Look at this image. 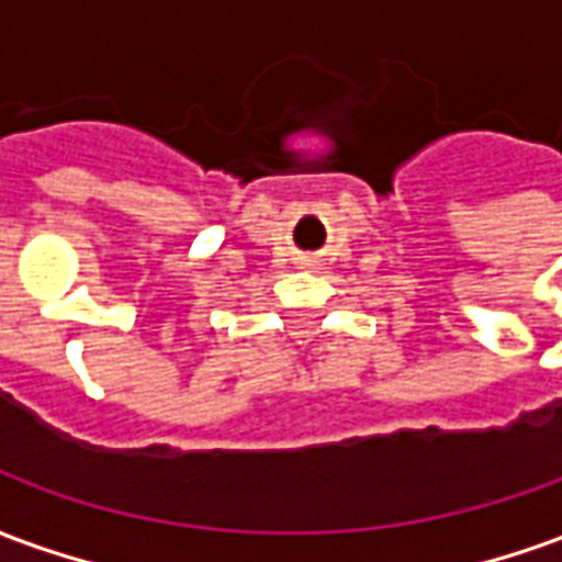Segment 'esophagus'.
<instances>
[{
  "instance_id": "obj_1",
  "label": "esophagus",
  "mask_w": 562,
  "mask_h": 562,
  "mask_svg": "<svg viewBox=\"0 0 562 562\" xmlns=\"http://www.w3.org/2000/svg\"><path fill=\"white\" fill-rule=\"evenodd\" d=\"M316 265H318V261H316V258H313V256H304V258H301V268H316Z\"/></svg>"
}]
</instances>
